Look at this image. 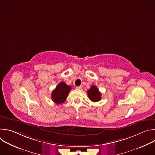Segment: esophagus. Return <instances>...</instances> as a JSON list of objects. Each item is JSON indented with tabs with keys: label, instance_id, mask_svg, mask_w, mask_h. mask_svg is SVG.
Segmentation results:
<instances>
[{
	"label": "esophagus",
	"instance_id": "34e87169",
	"mask_svg": "<svg viewBox=\"0 0 155 155\" xmlns=\"http://www.w3.org/2000/svg\"><path fill=\"white\" fill-rule=\"evenodd\" d=\"M82 87H83L82 85H80V86H76V88H77V89H78V90H81Z\"/></svg>",
	"mask_w": 155,
	"mask_h": 155
}]
</instances>
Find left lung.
Masks as SVG:
<instances>
[{
    "instance_id": "8db88e82",
    "label": "left lung",
    "mask_w": 155,
    "mask_h": 155,
    "mask_svg": "<svg viewBox=\"0 0 155 155\" xmlns=\"http://www.w3.org/2000/svg\"><path fill=\"white\" fill-rule=\"evenodd\" d=\"M87 93L88 97L93 102H98L101 99V93L99 92L98 88L94 85L92 86L90 89L87 91Z\"/></svg>"
}]
</instances>
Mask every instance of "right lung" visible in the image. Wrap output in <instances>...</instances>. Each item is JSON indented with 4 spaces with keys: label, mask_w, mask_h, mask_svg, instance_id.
I'll list each match as a JSON object with an SVG mask.
<instances>
[{
    "label": "right lung",
    "mask_w": 155,
    "mask_h": 155,
    "mask_svg": "<svg viewBox=\"0 0 155 155\" xmlns=\"http://www.w3.org/2000/svg\"><path fill=\"white\" fill-rule=\"evenodd\" d=\"M72 87L65 83L61 81L59 83L51 94V99L57 105L62 104L67 99Z\"/></svg>",
    "instance_id": "1"
}]
</instances>
